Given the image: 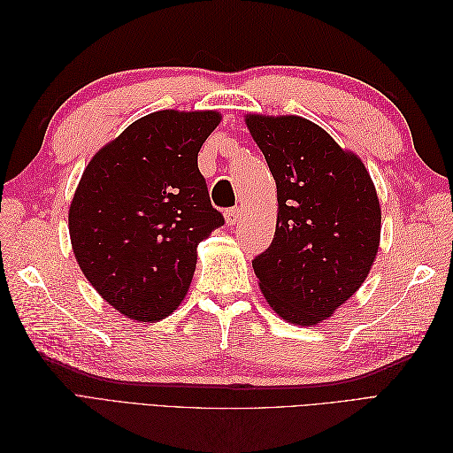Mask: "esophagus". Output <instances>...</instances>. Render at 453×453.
<instances>
[{"label":"esophagus","mask_w":453,"mask_h":453,"mask_svg":"<svg viewBox=\"0 0 453 453\" xmlns=\"http://www.w3.org/2000/svg\"><path fill=\"white\" fill-rule=\"evenodd\" d=\"M225 217H226V223L228 225H236L240 219H242V210L240 208H230V210H226Z\"/></svg>","instance_id":"34e87169"}]
</instances>
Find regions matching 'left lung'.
<instances>
[{"mask_svg": "<svg viewBox=\"0 0 453 453\" xmlns=\"http://www.w3.org/2000/svg\"><path fill=\"white\" fill-rule=\"evenodd\" d=\"M278 187V225L253 268L268 304L296 325L326 319L372 266L381 211L361 158L303 117H245Z\"/></svg>", "mask_w": 453, "mask_h": 453, "instance_id": "1", "label": "left lung"}]
</instances>
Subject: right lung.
I'll return each instance as SVG.
<instances>
[{
	"mask_svg": "<svg viewBox=\"0 0 453 453\" xmlns=\"http://www.w3.org/2000/svg\"><path fill=\"white\" fill-rule=\"evenodd\" d=\"M217 111L166 109L132 125L94 155L70 208L77 263L109 304L160 321L187 295L196 248L225 225L198 170Z\"/></svg>",
	"mask_w": 453,
	"mask_h": 453,
	"instance_id": "add662e5",
	"label": "right lung"
}]
</instances>
